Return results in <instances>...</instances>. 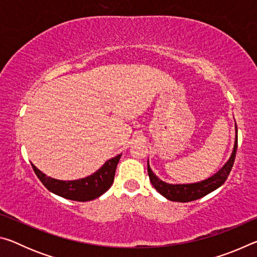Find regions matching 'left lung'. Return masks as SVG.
<instances>
[{
    "label": "left lung",
    "instance_id": "1",
    "mask_svg": "<svg viewBox=\"0 0 257 257\" xmlns=\"http://www.w3.org/2000/svg\"><path fill=\"white\" fill-rule=\"evenodd\" d=\"M238 130L236 124V141H234V146L232 154L228 160V162L223 165V168L221 170L217 171L214 176L208 178L206 180L196 182V184H188V185H171L167 184V182L162 181L156 177L153 171L151 170L150 164L147 162V171H149L150 180L153 185L154 188L159 191L161 195H163L165 198H168L169 201L172 202H191L195 199L202 198L205 195L210 194L211 191L219 188L220 186L224 184V181L227 180L230 171H231L232 165L234 162V158H236V152H237V145H238Z\"/></svg>",
    "mask_w": 257,
    "mask_h": 257
}]
</instances>
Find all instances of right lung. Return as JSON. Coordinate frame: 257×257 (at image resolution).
I'll list each match as a JSON object with an SVG mask.
<instances>
[{
  "instance_id": "1",
  "label": "right lung",
  "mask_w": 257,
  "mask_h": 257,
  "mask_svg": "<svg viewBox=\"0 0 257 257\" xmlns=\"http://www.w3.org/2000/svg\"><path fill=\"white\" fill-rule=\"evenodd\" d=\"M120 158L121 154L106 161L102 168L98 169L92 176L71 181L53 179L38 170L34 164H32V167L38 179L51 193L59 195L63 198L71 199V201L88 202L101 196L112 186Z\"/></svg>"
}]
</instances>
